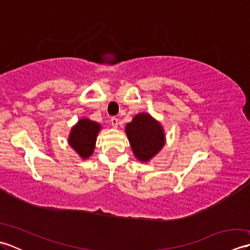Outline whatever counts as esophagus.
Segmentation results:
<instances>
[{
	"label": "esophagus",
	"mask_w": 250,
	"mask_h": 250,
	"mask_svg": "<svg viewBox=\"0 0 250 250\" xmlns=\"http://www.w3.org/2000/svg\"><path fill=\"white\" fill-rule=\"evenodd\" d=\"M110 124H111V125L114 126V128H118V119L116 118V117H113V118L110 119Z\"/></svg>",
	"instance_id": "obj_1"
}]
</instances>
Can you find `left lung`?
<instances>
[{
    "instance_id": "8db88e82",
    "label": "left lung",
    "mask_w": 250,
    "mask_h": 250,
    "mask_svg": "<svg viewBox=\"0 0 250 250\" xmlns=\"http://www.w3.org/2000/svg\"><path fill=\"white\" fill-rule=\"evenodd\" d=\"M125 130L132 151L140 162H149L166 145L162 125L148 113L135 115Z\"/></svg>"
}]
</instances>
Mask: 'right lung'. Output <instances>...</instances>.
<instances>
[{
    "mask_svg": "<svg viewBox=\"0 0 250 250\" xmlns=\"http://www.w3.org/2000/svg\"><path fill=\"white\" fill-rule=\"evenodd\" d=\"M102 125L88 118H82L72 126L68 134L67 143L83 160L92 156L95 148V142Z\"/></svg>",
    "mask_w": 250,
    "mask_h": 250,
    "instance_id": "1",
    "label": "right lung"
}]
</instances>
